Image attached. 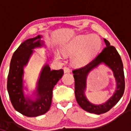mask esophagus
<instances>
[{"instance_id": "1", "label": "esophagus", "mask_w": 131, "mask_h": 131, "mask_svg": "<svg viewBox=\"0 0 131 131\" xmlns=\"http://www.w3.org/2000/svg\"><path fill=\"white\" fill-rule=\"evenodd\" d=\"M63 70H64V73H70V71H71L70 69L69 68L67 67H65L63 68Z\"/></svg>"}]
</instances>
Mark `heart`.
I'll list each match as a JSON object with an SVG mask.
<instances>
[{
  "label": "heart",
  "instance_id": "1",
  "mask_svg": "<svg viewBox=\"0 0 131 131\" xmlns=\"http://www.w3.org/2000/svg\"><path fill=\"white\" fill-rule=\"evenodd\" d=\"M102 45L100 38L97 35H79L74 37L63 46L64 52L73 53L72 62L76 65H83L88 63L98 52ZM57 59H60L56 54Z\"/></svg>",
  "mask_w": 131,
  "mask_h": 131
}]
</instances>
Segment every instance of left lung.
I'll return each mask as SVG.
<instances>
[{
	"label": "left lung",
	"mask_w": 131,
	"mask_h": 131,
	"mask_svg": "<svg viewBox=\"0 0 131 131\" xmlns=\"http://www.w3.org/2000/svg\"><path fill=\"white\" fill-rule=\"evenodd\" d=\"M106 44L94 58L84 67L73 70L74 78V92L76 101L82 109L89 113L100 115L108 112L122 97L125 89V81L123 64L120 55L114 46L104 39ZM104 62L112 69L117 82V88L115 94L103 104L94 105L88 101L84 95L85 79L88 73L99 64Z\"/></svg>",
	"instance_id": "obj_1"
}]
</instances>
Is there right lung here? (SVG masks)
I'll list each match as a JSON object with an SVG mask.
<instances>
[{
	"label": "right lung",
	"mask_w": 131,
	"mask_h": 131,
	"mask_svg": "<svg viewBox=\"0 0 131 131\" xmlns=\"http://www.w3.org/2000/svg\"><path fill=\"white\" fill-rule=\"evenodd\" d=\"M39 35L25 40L13 53L10 61L7 91L13 108L22 115L36 117L46 113L50 109L52 91L63 75L62 69L50 70L48 64L43 68L37 88V100L35 102L25 99L23 92V67L27 64L32 53V49L42 46Z\"/></svg>",
	"instance_id": "right-lung-1"
}]
</instances>
